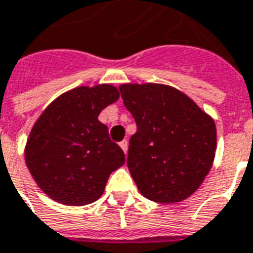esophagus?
Masks as SVG:
<instances>
[{
    "instance_id": "obj_1",
    "label": "esophagus",
    "mask_w": 253,
    "mask_h": 253,
    "mask_svg": "<svg viewBox=\"0 0 253 253\" xmlns=\"http://www.w3.org/2000/svg\"><path fill=\"white\" fill-rule=\"evenodd\" d=\"M119 146L122 147V150L125 151V153H127V149H128V142H127L126 139H123V141L119 143Z\"/></svg>"
}]
</instances>
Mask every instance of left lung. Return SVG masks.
<instances>
[{"instance_id":"obj_1","label":"left lung","mask_w":253,"mask_h":253,"mask_svg":"<svg viewBox=\"0 0 253 253\" xmlns=\"http://www.w3.org/2000/svg\"><path fill=\"white\" fill-rule=\"evenodd\" d=\"M123 103L136 123L127 168L146 198L179 203L212 168L216 125L192 99L165 84H123Z\"/></svg>"}]
</instances>
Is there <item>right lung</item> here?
I'll return each instance as SVG.
<instances>
[{"label":"right lung","mask_w":253,"mask_h":253,"mask_svg":"<svg viewBox=\"0 0 253 253\" xmlns=\"http://www.w3.org/2000/svg\"><path fill=\"white\" fill-rule=\"evenodd\" d=\"M110 84L78 87L60 95L32 127L25 162L44 193L60 204L83 207L96 201L125 153L99 121L103 108L117 102Z\"/></svg>","instance_id":"1"}]
</instances>
